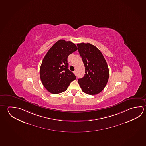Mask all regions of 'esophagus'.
<instances>
[{"mask_svg":"<svg viewBox=\"0 0 146 146\" xmlns=\"http://www.w3.org/2000/svg\"><path fill=\"white\" fill-rule=\"evenodd\" d=\"M73 73H74V74H75V75H76V71H74Z\"/></svg>","mask_w":146,"mask_h":146,"instance_id":"1","label":"esophagus"}]
</instances>
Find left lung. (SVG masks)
<instances>
[{"instance_id": "8db88e82", "label": "left lung", "mask_w": 146, "mask_h": 146, "mask_svg": "<svg viewBox=\"0 0 146 146\" xmlns=\"http://www.w3.org/2000/svg\"><path fill=\"white\" fill-rule=\"evenodd\" d=\"M80 56L85 67V74L78 82L83 92L88 94H97L107 84L109 71L102 53L89 43L77 44Z\"/></svg>"}]
</instances>
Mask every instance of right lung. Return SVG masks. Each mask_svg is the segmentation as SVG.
Returning a JSON list of instances; mask_svg holds the SVG:
<instances>
[{"label": "right lung", "instance_id": "obj_1", "mask_svg": "<svg viewBox=\"0 0 146 146\" xmlns=\"http://www.w3.org/2000/svg\"><path fill=\"white\" fill-rule=\"evenodd\" d=\"M77 50L71 41L61 39L50 49L40 68V77L44 87L52 94L67 90L71 82L76 78L68 69V57Z\"/></svg>", "mask_w": 146, "mask_h": 146}]
</instances>
